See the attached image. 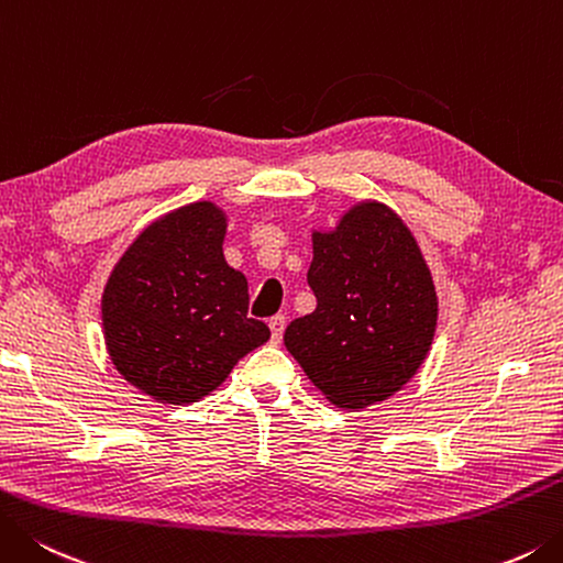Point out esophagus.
I'll return each instance as SVG.
<instances>
[{
  "mask_svg": "<svg viewBox=\"0 0 563 563\" xmlns=\"http://www.w3.org/2000/svg\"><path fill=\"white\" fill-rule=\"evenodd\" d=\"M269 328H272V341L279 343L284 335V328H286V316L277 313L274 318H269Z\"/></svg>",
  "mask_w": 563,
  "mask_h": 563,
  "instance_id": "34e87169",
  "label": "esophagus"
}]
</instances>
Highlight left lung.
Wrapping results in <instances>:
<instances>
[{"mask_svg": "<svg viewBox=\"0 0 563 563\" xmlns=\"http://www.w3.org/2000/svg\"><path fill=\"white\" fill-rule=\"evenodd\" d=\"M316 311L286 325L284 345L341 409L389 399L417 375L437 333L429 264L395 210L360 200L333 230H313Z\"/></svg>", "mask_w": 563, "mask_h": 563, "instance_id": "8db88e82", "label": "left lung"}]
</instances>
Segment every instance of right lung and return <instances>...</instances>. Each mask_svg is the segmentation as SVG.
<instances>
[{
	"label": "right lung",
	"mask_w": 563,
	"mask_h": 563,
	"mask_svg": "<svg viewBox=\"0 0 563 563\" xmlns=\"http://www.w3.org/2000/svg\"><path fill=\"white\" fill-rule=\"evenodd\" d=\"M228 216L198 200L146 225L102 291L112 365L162 405H190L218 389L240 357L269 341L247 318L245 274L222 254Z\"/></svg>",
	"instance_id": "right-lung-1"
}]
</instances>
